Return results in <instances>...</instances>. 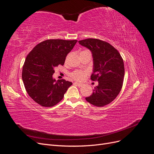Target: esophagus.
<instances>
[{
    "instance_id": "esophagus-1",
    "label": "esophagus",
    "mask_w": 154,
    "mask_h": 154,
    "mask_svg": "<svg viewBox=\"0 0 154 154\" xmlns=\"http://www.w3.org/2000/svg\"><path fill=\"white\" fill-rule=\"evenodd\" d=\"M74 85H78V87H82L83 86V84L82 83H78V82H74L73 83Z\"/></svg>"
}]
</instances>
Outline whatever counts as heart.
Masks as SVG:
<instances>
[{
	"mask_svg": "<svg viewBox=\"0 0 154 154\" xmlns=\"http://www.w3.org/2000/svg\"><path fill=\"white\" fill-rule=\"evenodd\" d=\"M88 50H84L82 51H86ZM88 72L87 71H82V70H75L69 74V76L73 80L76 81H82L84 80L87 76Z\"/></svg>",
	"mask_w": 154,
	"mask_h": 154,
	"instance_id": "heart-1",
	"label": "heart"
}]
</instances>
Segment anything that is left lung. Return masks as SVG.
I'll return each mask as SVG.
<instances>
[{
  "label": "left lung",
  "mask_w": 154,
  "mask_h": 154,
  "mask_svg": "<svg viewBox=\"0 0 154 154\" xmlns=\"http://www.w3.org/2000/svg\"><path fill=\"white\" fill-rule=\"evenodd\" d=\"M89 49L94 60V70L91 79L98 82L92 94L85 100L96 106L111 103L122 90L125 76L124 62L118 51L106 42L87 38L78 42Z\"/></svg>",
  "instance_id": "8db88e82"
}]
</instances>
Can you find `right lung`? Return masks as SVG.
I'll list each match as a JSON object with an SVG mask.
<instances>
[{"instance_id": "right-lung-1", "label": "right lung", "mask_w": 154, "mask_h": 154, "mask_svg": "<svg viewBox=\"0 0 154 154\" xmlns=\"http://www.w3.org/2000/svg\"><path fill=\"white\" fill-rule=\"evenodd\" d=\"M76 40L49 39L37 44L27 54L22 78L26 92L36 103L45 107L58 104L72 82L53 78L54 68L63 66Z\"/></svg>"}]
</instances>
